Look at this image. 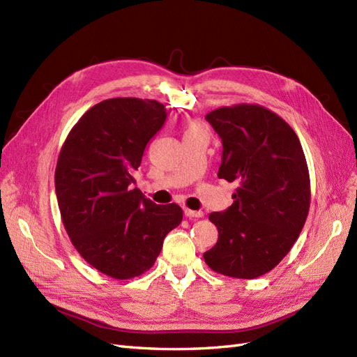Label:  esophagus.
<instances>
[{"label": "esophagus", "instance_id": "esophagus-1", "mask_svg": "<svg viewBox=\"0 0 357 357\" xmlns=\"http://www.w3.org/2000/svg\"><path fill=\"white\" fill-rule=\"evenodd\" d=\"M185 215L189 219H193V218H202L204 213L202 211H193V210H189V208H185Z\"/></svg>", "mask_w": 357, "mask_h": 357}]
</instances>
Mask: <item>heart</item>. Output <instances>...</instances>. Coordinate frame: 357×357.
<instances>
[{"label": "heart", "instance_id": "heart-1", "mask_svg": "<svg viewBox=\"0 0 357 357\" xmlns=\"http://www.w3.org/2000/svg\"><path fill=\"white\" fill-rule=\"evenodd\" d=\"M197 131H202V129H201L198 125H192V126L188 129V132H197Z\"/></svg>", "mask_w": 357, "mask_h": 357}]
</instances>
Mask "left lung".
Listing matches in <instances>:
<instances>
[{"instance_id":"obj_1","label":"left lung","mask_w":357,"mask_h":357,"mask_svg":"<svg viewBox=\"0 0 357 357\" xmlns=\"http://www.w3.org/2000/svg\"><path fill=\"white\" fill-rule=\"evenodd\" d=\"M205 119L222 138L218 177L236 189L228 210L208 215L219 238L204 261L228 277H261L282 262L307 220L304 150L294 129L262 105L222 107Z\"/></svg>"}]
</instances>
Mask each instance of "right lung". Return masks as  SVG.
Instances as JSON below:
<instances>
[{
	"label": "right lung",
	"instance_id": "obj_1",
	"mask_svg": "<svg viewBox=\"0 0 357 357\" xmlns=\"http://www.w3.org/2000/svg\"><path fill=\"white\" fill-rule=\"evenodd\" d=\"M165 121L155 100L101 101L73 126L58 158L55 190L70 240L86 262L117 280L152 268L183 219L177 204L156 205L132 189L144 149Z\"/></svg>",
	"mask_w": 357,
	"mask_h": 357
}]
</instances>
